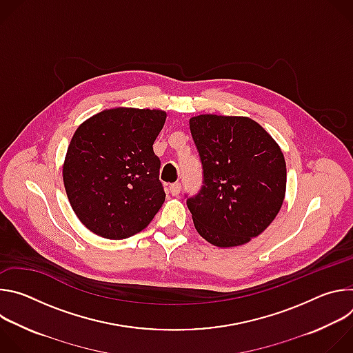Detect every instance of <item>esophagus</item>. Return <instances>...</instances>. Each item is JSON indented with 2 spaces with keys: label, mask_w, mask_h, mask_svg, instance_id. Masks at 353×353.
Masks as SVG:
<instances>
[{
  "label": "esophagus",
  "mask_w": 353,
  "mask_h": 353,
  "mask_svg": "<svg viewBox=\"0 0 353 353\" xmlns=\"http://www.w3.org/2000/svg\"><path fill=\"white\" fill-rule=\"evenodd\" d=\"M169 190H170V194H172V195L177 196V195L180 194V191H181V184H180V183H173V184H170Z\"/></svg>",
  "instance_id": "34e87169"
}]
</instances>
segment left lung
I'll use <instances>...</instances> for the list:
<instances>
[{"label":"left lung","instance_id":"left-lung-1","mask_svg":"<svg viewBox=\"0 0 353 353\" xmlns=\"http://www.w3.org/2000/svg\"><path fill=\"white\" fill-rule=\"evenodd\" d=\"M190 131L203 162L204 185L187 199L196 232L216 247L261 234L278 215L286 163L276 141L243 116L199 114Z\"/></svg>","mask_w":353,"mask_h":353}]
</instances>
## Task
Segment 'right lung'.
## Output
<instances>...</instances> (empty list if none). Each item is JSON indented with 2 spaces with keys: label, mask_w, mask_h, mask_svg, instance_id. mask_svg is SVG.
Instances as JSON below:
<instances>
[{
  "label": "right lung",
  "mask_w": 353,
  "mask_h": 353,
  "mask_svg": "<svg viewBox=\"0 0 353 353\" xmlns=\"http://www.w3.org/2000/svg\"><path fill=\"white\" fill-rule=\"evenodd\" d=\"M162 110L114 108L85 120L74 132L63 180L78 219L94 234L121 240L143 230L165 203L154 142Z\"/></svg>",
  "instance_id": "right-lung-1"
}]
</instances>
